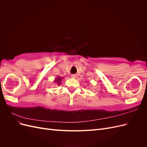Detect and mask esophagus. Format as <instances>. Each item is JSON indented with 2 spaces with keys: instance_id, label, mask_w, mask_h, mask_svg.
I'll return each mask as SVG.
<instances>
[{
  "instance_id": "esophagus-1",
  "label": "esophagus",
  "mask_w": 147,
  "mask_h": 147,
  "mask_svg": "<svg viewBox=\"0 0 147 147\" xmlns=\"http://www.w3.org/2000/svg\"><path fill=\"white\" fill-rule=\"evenodd\" d=\"M76 77H77V75H75V74H72V75H71V77H72V78H76Z\"/></svg>"
}]
</instances>
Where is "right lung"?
I'll return each mask as SVG.
<instances>
[{
  "mask_svg": "<svg viewBox=\"0 0 147 147\" xmlns=\"http://www.w3.org/2000/svg\"><path fill=\"white\" fill-rule=\"evenodd\" d=\"M62 80V78H59V77H57V79L56 80H55V82H56V83H57V84H59H59H61V81Z\"/></svg>",
  "mask_w": 147,
  "mask_h": 147,
  "instance_id": "right-lung-1",
  "label": "right lung"
}]
</instances>
